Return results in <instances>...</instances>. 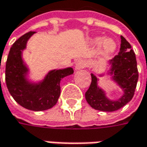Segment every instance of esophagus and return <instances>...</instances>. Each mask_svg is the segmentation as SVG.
I'll return each instance as SVG.
<instances>
[{"label": "esophagus", "instance_id": "34e87169", "mask_svg": "<svg viewBox=\"0 0 147 147\" xmlns=\"http://www.w3.org/2000/svg\"><path fill=\"white\" fill-rule=\"evenodd\" d=\"M87 65V62L84 59H79L75 65V70H79L81 69L85 68Z\"/></svg>", "mask_w": 147, "mask_h": 147}]
</instances>
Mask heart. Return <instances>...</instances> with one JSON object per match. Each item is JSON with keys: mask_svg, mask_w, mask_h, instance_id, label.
Returning <instances> with one entry per match:
<instances>
[{"mask_svg": "<svg viewBox=\"0 0 147 147\" xmlns=\"http://www.w3.org/2000/svg\"><path fill=\"white\" fill-rule=\"evenodd\" d=\"M92 42L96 45H100L101 43H103V47H104L105 52L106 53H112L115 51L116 49V44L115 42L112 40V39H105L104 40L103 38L101 37H97V38H95Z\"/></svg>", "mask_w": 147, "mask_h": 147, "instance_id": "b5f03b06", "label": "heart"}]
</instances>
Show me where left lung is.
<instances>
[{"mask_svg": "<svg viewBox=\"0 0 147 147\" xmlns=\"http://www.w3.org/2000/svg\"><path fill=\"white\" fill-rule=\"evenodd\" d=\"M121 46L119 54L108 62L110 69L107 74L111 80L123 91V94L117 100H110L100 87L99 78L91 74L92 82L85 93L88 103L93 109L105 112H112L119 110L128 103L133 98L138 80V71L135 53L132 47L124 37L121 36ZM105 74H100L103 77Z\"/></svg>", "mask_w": 147, "mask_h": 147, "instance_id": "obj_1", "label": "left lung"}]
</instances>
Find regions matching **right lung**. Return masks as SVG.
Wrapping results in <instances>:
<instances>
[{"mask_svg": "<svg viewBox=\"0 0 147 147\" xmlns=\"http://www.w3.org/2000/svg\"><path fill=\"white\" fill-rule=\"evenodd\" d=\"M36 32H27L12 45L5 65V82L14 100L24 108L42 111L52 108L60 95V81L74 74L71 67L49 71L42 80L28 78L29 69L23 59L27 42Z\"/></svg>", "mask_w": 147, "mask_h": 147, "instance_id": "right-lung-1", "label": "right lung"}]
</instances>
